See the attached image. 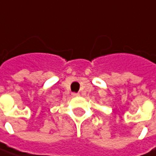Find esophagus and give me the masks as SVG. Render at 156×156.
Segmentation results:
<instances>
[{"instance_id":"1","label":"esophagus","mask_w":156,"mask_h":156,"mask_svg":"<svg viewBox=\"0 0 156 156\" xmlns=\"http://www.w3.org/2000/svg\"><path fill=\"white\" fill-rule=\"evenodd\" d=\"M79 95H80L79 93H72L73 97H78Z\"/></svg>"}]
</instances>
